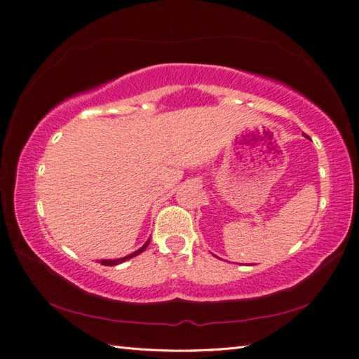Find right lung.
<instances>
[{
	"label": "right lung",
	"mask_w": 359,
	"mask_h": 359,
	"mask_svg": "<svg viewBox=\"0 0 359 359\" xmlns=\"http://www.w3.org/2000/svg\"><path fill=\"white\" fill-rule=\"evenodd\" d=\"M148 243H150V239H148L144 245H142L139 250H136V252L134 253H131V255H128V256H125V258H120V259H101L100 262L103 264V266H117V264H121L123 261H126V259H131V258H134V256H137V255H140L142 252H144V250L148 247Z\"/></svg>",
	"instance_id": "add662e5"
}]
</instances>
